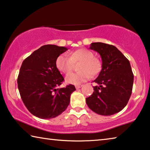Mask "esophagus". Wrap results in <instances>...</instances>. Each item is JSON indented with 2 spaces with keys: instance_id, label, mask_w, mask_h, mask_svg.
<instances>
[{
  "instance_id": "34e87169",
  "label": "esophagus",
  "mask_w": 150,
  "mask_h": 150,
  "mask_svg": "<svg viewBox=\"0 0 150 150\" xmlns=\"http://www.w3.org/2000/svg\"><path fill=\"white\" fill-rule=\"evenodd\" d=\"M82 86V85H76V89H79V88H80Z\"/></svg>"
}]
</instances>
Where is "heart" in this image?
<instances>
[{
    "label": "heart",
    "mask_w": 150,
    "mask_h": 150,
    "mask_svg": "<svg viewBox=\"0 0 150 150\" xmlns=\"http://www.w3.org/2000/svg\"><path fill=\"white\" fill-rule=\"evenodd\" d=\"M80 62L78 66L79 72L70 73L66 77V82L70 84H79L89 79L90 74L96 76L102 70V63L99 59L94 57L91 51L80 48L69 54H60L56 60V66L62 73L67 74L72 70L74 64Z\"/></svg>",
    "instance_id": "1"
}]
</instances>
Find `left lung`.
Returning <instances> with one entry per match:
<instances>
[{"label":"left lung","mask_w":150,"mask_h":150,"mask_svg":"<svg viewBox=\"0 0 150 150\" xmlns=\"http://www.w3.org/2000/svg\"><path fill=\"white\" fill-rule=\"evenodd\" d=\"M90 49L102 58V70L93 82L97 86L86 102L93 112L102 116H111L127 105L131 96L134 74L130 63L116 46L102 42H93Z\"/></svg>","instance_id":"8db88e82"}]
</instances>
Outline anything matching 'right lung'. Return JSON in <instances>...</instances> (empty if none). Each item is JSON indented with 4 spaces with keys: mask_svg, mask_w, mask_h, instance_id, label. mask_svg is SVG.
Instances as JSON below:
<instances>
[{
    "mask_svg": "<svg viewBox=\"0 0 150 150\" xmlns=\"http://www.w3.org/2000/svg\"><path fill=\"white\" fill-rule=\"evenodd\" d=\"M66 47L47 45L31 54L23 61L17 80L21 96L32 114L41 119H50L62 114L70 104L74 85L56 88L64 78L56 66L58 56Z\"/></svg>",
    "mask_w": 150,
    "mask_h": 150,
    "instance_id": "obj_1",
    "label": "right lung"
}]
</instances>
